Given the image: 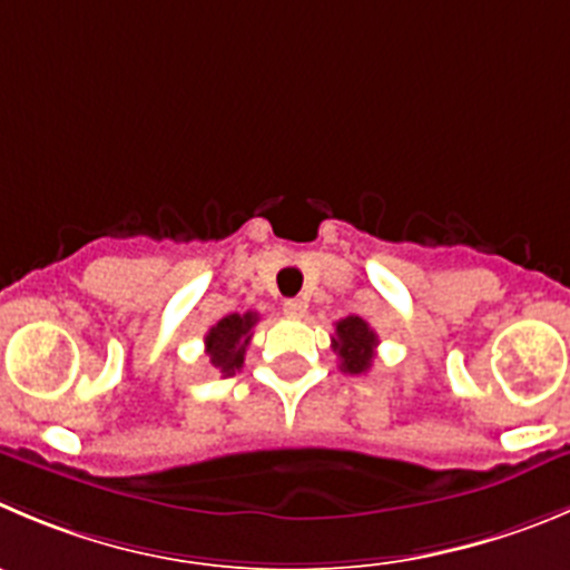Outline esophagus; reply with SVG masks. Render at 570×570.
I'll return each instance as SVG.
<instances>
[{
  "mask_svg": "<svg viewBox=\"0 0 570 570\" xmlns=\"http://www.w3.org/2000/svg\"><path fill=\"white\" fill-rule=\"evenodd\" d=\"M282 313L288 318H302L307 313V302L305 299H288L282 305Z\"/></svg>",
  "mask_w": 570,
  "mask_h": 570,
  "instance_id": "esophagus-1",
  "label": "esophagus"
}]
</instances>
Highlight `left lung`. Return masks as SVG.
Segmentation results:
<instances>
[{
  "instance_id": "1",
  "label": "left lung",
  "mask_w": 570,
  "mask_h": 570,
  "mask_svg": "<svg viewBox=\"0 0 570 570\" xmlns=\"http://www.w3.org/2000/svg\"><path fill=\"white\" fill-rule=\"evenodd\" d=\"M377 333L361 316H346L335 324L333 350L341 357V370L350 375H366L375 361Z\"/></svg>"
}]
</instances>
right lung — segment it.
I'll return each mask as SVG.
<instances>
[{
    "mask_svg": "<svg viewBox=\"0 0 570 570\" xmlns=\"http://www.w3.org/2000/svg\"><path fill=\"white\" fill-rule=\"evenodd\" d=\"M257 324V313H229L207 333V357L224 377H232L243 370L246 346L252 341V327Z\"/></svg>",
    "mask_w": 570,
    "mask_h": 570,
    "instance_id": "right-lung-1",
    "label": "right lung"
}]
</instances>
